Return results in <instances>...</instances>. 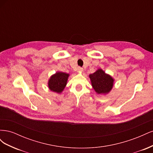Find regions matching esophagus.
Masks as SVG:
<instances>
[{
	"label": "esophagus",
	"mask_w": 153,
	"mask_h": 153,
	"mask_svg": "<svg viewBox=\"0 0 153 153\" xmlns=\"http://www.w3.org/2000/svg\"><path fill=\"white\" fill-rule=\"evenodd\" d=\"M77 71L78 73H82L83 71V68L81 67H78L77 68Z\"/></svg>",
	"instance_id": "obj_1"
}]
</instances>
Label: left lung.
<instances>
[{"label": "left lung", "mask_w": 153, "mask_h": 153, "mask_svg": "<svg viewBox=\"0 0 153 153\" xmlns=\"http://www.w3.org/2000/svg\"><path fill=\"white\" fill-rule=\"evenodd\" d=\"M91 84L98 94H108L114 85V78L101 69L89 75Z\"/></svg>", "instance_id": "1"}]
</instances>
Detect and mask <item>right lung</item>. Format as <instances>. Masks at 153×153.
Returning <instances> with one entry per match:
<instances>
[{"mask_svg":"<svg viewBox=\"0 0 153 153\" xmlns=\"http://www.w3.org/2000/svg\"><path fill=\"white\" fill-rule=\"evenodd\" d=\"M69 75L63 72H57L51 76L48 80L49 89L57 93H61L65 88Z\"/></svg>","mask_w":153,"mask_h":153,"instance_id":"right-lung-1","label":"right lung"}]
</instances>
